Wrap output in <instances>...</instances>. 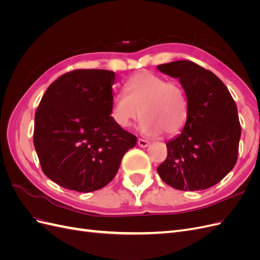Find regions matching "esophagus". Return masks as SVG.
Wrapping results in <instances>:
<instances>
[{"instance_id": "34e87169", "label": "esophagus", "mask_w": 260, "mask_h": 260, "mask_svg": "<svg viewBox=\"0 0 260 260\" xmlns=\"http://www.w3.org/2000/svg\"><path fill=\"white\" fill-rule=\"evenodd\" d=\"M138 144H139V146H141V147H147V146L149 145V141L144 140V139H139V140H138Z\"/></svg>"}]
</instances>
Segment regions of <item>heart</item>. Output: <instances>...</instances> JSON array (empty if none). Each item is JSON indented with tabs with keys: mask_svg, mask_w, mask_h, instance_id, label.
Returning a JSON list of instances; mask_svg holds the SVG:
<instances>
[{
	"mask_svg": "<svg viewBox=\"0 0 260 260\" xmlns=\"http://www.w3.org/2000/svg\"><path fill=\"white\" fill-rule=\"evenodd\" d=\"M124 92L112 99V117L120 128H129L141 118V129L148 136L179 135L188 118L185 90L178 81H166L148 70L132 75L124 84Z\"/></svg>",
	"mask_w": 260,
	"mask_h": 260,
	"instance_id": "heart-1",
	"label": "heart"
}]
</instances>
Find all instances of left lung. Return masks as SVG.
<instances>
[{"label":"left lung","instance_id":"8db88e82","mask_svg":"<svg viewBox=\"0 0 260 260\" xmlns=\"http://www.w3.org/2000/svg\"><path fill=\"white\" fill-rule=\"evenodd\" d=\"M157 68L179 78L188 103L182 133L166 144L167 158L157 172L177 190H206L237 164L241 138L237 104L215 74L191 60L171 61Z\"/></svg>","mask_w":260,"mask_h":260}]
</instances>
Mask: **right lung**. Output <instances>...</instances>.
<instances>
[{
  "instance_id": "1",
  "label": "right lung",
  "mask_w": 260,
  "mask_h": 260,
  "mask_svg": "<svg viewBox=\"0 0 260 260\" xmlns=\"http://www.w3.org/2000/svg\"><path fill=\"white\" fill-rule=\"evenodd\" d=\"M115 73L77 69L55 80L35 116L34 143L42 171L58 185L93 192L107 185L137 137L114 121Z\"/></svg>"
}]
</instances>
